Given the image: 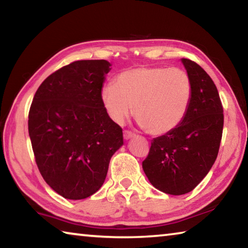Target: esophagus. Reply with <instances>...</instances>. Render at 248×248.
I'll return each mask as SVG.
<instances>
[{
  "label": "esophagus",
  "mask_w": 248,
  "mask_h": 248,
  "mask_svg": "<svg viewBox=\"0 0 248 248\" xmlns=\"http://www.w3.org/2000/svg\"><path fill=\"white\" fill-rule=\"evenodd\" d=\"M133 137H134V133H132L131 131H124V140H129V139H131V138H133Z\"/></svg>",
  "instance_id": "esophagus-1"
}]
</instances>
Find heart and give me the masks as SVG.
Returning <instances> with one entry per match:
<instances>
[{"label": "heart", "mask_w": 248, "mask_h": 248, "mask_svg": "<svg viewBox=\"0 0 248 248\" xmlns=\"http://www.w3.org/2000/svg\"><path fill=\"white\" fill-rule=\"evenodd\" d=\"M192 97V82L186 71L165 66H139L117 75L115 85L100 91L105 110L123 124L131 116L153 136L173 131L186 117Z\"/></svg>", "instance_id": "obj_1"}]
</instances>
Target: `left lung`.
<instances>
[{
	"instance_id": "left-lung-1",
	"label": "left lung",
	"mask_w": 248,
	"mask_h": 248,
	"mask_svg": "<svg viewBox=\"0 0 248 248\" xmlns=\"http://www.w3.org/2000/svg\"><path fill=\"white\" fill-rule=\"evenodd\" d=\"M182 63L192 82V97L185 119L173 131L152 140L142 167L159 191L190 192L215 164L223 130V108L216 84L189 59Z\"/></svg>"
}]
</instances>
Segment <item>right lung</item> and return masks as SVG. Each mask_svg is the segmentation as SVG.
I'll list each match as a JSON object with an SVG mask.
<instances>
[{
	"label": "right lung",
	"instance_id": "right-lung-1",
	"mask_svg": "<svg viewBox=\"0 0 248 248\" xmlns=\"http://www.w3.org/2000/svg\"><path fill=\"white\" fill-rule=\"evenodd\" d=\"M110 66L106 60L72 62L49 75L33 96L28 132L37 166L65 199L95 194L124 144L123 130L100 99Z\"/></svg>",
	"mask_w": 248,
	"mask_h": 248
}]
</instances>
